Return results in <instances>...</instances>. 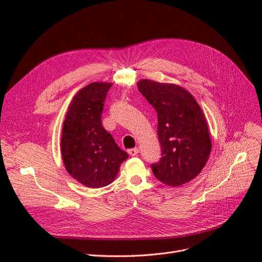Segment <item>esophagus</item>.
<instances>
[{"mask_svg":"<svg viewBox=\"0 0 262 262\" xmlns=\"http://www.w3.org/2000/svg\"><path fill=\"white\" fill-rule=\"evenodd\" d=\"M128 153H129V155H131V156H136V155H138V153H139V148H138V147H136V148H130V149H128Z\"/></svg>","mask_w":262,"mask_h":262,"instance_id":"esophagus-1","label":"esophagus"}]
</instances>
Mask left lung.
Wrapping results in <instances>:
<instances>
[{"label":"left lung","mask_w":262,"mask_h":262,"mask_svg":"<svg viewBox=\"0 0 262 262\" xmlns=\"http://www.w3.org/2000/svg\"><path fill=\"white\" fill-rule=\"evenodd\" d=\"M138 87L157 113L162 158L150 165L154 176L171 187L185 185L199 175L211 153L212 142L202 109L179 85L141 80Z\"/></svg>","instance_id":"8db88e82"}]
</instances>
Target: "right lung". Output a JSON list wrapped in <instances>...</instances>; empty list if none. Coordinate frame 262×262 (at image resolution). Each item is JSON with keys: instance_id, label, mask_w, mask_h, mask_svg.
I'll return each instance as SVG.
<instances>
[{"instance_id": "obj_1", "label": "right lung", "mask_w": 262, "mask_h": 262, "mask_svg": "<svg viewBox=\"0 0 262 262\" xmlns=\"http://www.w3.org/2000/svg\"><path fill=\"white\" fill-rule=\"evenodd\" d=\"M112 83L94 82L76 93L68 108L61 136L67 171L89 188L108 186L128 153L119 147L101 124V113Z\"/></svg>"}]
</instances>
